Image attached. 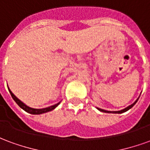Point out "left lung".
Here are the masks:
<instances>
[{"label":"left lung","mask_w":150,"mask_h":150,"mask_svg":"<svg viewBox=\"0 0 150 150\" xmlns=\"http://www.w3.org/2000/svg\"><path fill=\"white\" fill-rule=\"evenodd\" d=\"M140 97V96H139ZM139 97L137 99L135 100V102H133L132 104H130L129 106H128V107H126L125 108H124V109H122V110H120V111H108V110H104V109H102V108H97L96 107V108H97L98 110L100 111V112H107V113H117V114H120V113H123V112H127L128 110H129L130 108H132L134 105L136 104V103L137 102V100H138Z\"/></svg>","instance_id":"1"}]
</instances>
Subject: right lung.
<instances>
[{
    "instance_id": "add662e5",
    "label": "right lung",
    "mask_w": 150,
    "mask_h": 150,
    "mask_svg": "<svg viewBox=\"0 0 150 150\" xmlns=\"http://www.w3.org/2000/svg\"><path fill=\"white\" fill-rule=\"evenodd\" d=\"M8 91H9V93L11 95L12 98L13 99V100L18 104V105L19 107L22 108L23 110L25 111L26 112L28 113H30V114H34V115H40V114H42V113H46V112H50V111L54 110L56 107H58V105L60 104V102H59L58 104H54L52 106H50V107H47V108H31V107H29L28 105H26L25 104H24L22 101H21L19 99H18L16 96H15L13 92L11 91V90L9 89V88H8Z\"/></svg>"
}]
</instances>
